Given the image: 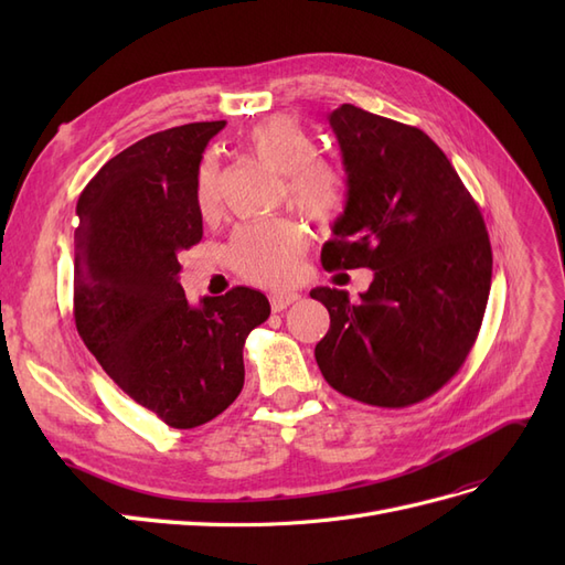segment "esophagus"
Returning <instances> with one entry per match:
<instances>
[{"mask_svg":"<svg viewBox=\"0 0 565 565\" xmlns=\"http://www.w3.org/2000/svg\"><path fill=\"white\" fill-rule=\"evenodd\" d=\"M295 301H299L297 292H273L270 295V309L273 311H285L287 306H292Z\"/></svg>","mask_w":565,"mask_h":565,"instance_id":"esophagus-1","label":"esophagus"}]
</instances>
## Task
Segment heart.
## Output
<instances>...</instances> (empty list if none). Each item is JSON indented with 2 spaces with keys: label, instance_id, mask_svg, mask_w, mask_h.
I'll list each match as a JSON object with an SVG mask.
<instances>
[{
  "label": "heart",
  "instance_id": "obj_1",
  "mask_svg": "<svg viewBox=\"0 0 565 565\" xmlns=\"http://www.w3.org/2000/svg\"><path fill=\"white\" fill-rule=\"evenodd\" d=\"M245 146L273 172L285 174V195L309 218L330 224L347 202V179L332 162L316 158L313 136L292 117H268L245 134ZM216 193V160L204 158L198 169L195 200L204 212ZM306 231L299 221L278 216L243 224L228 243V262L243 278L282 287L299 273Z\"/></svg>",
  "mask_w": 565,
  "mask_h": 565
}]
</instances>
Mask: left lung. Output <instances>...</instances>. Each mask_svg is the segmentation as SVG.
<instances>
[{"mask_svg":"<svg viewBox=\"0 0 565 565\" xmlns=\"http://www.w3.org/2000/svg\"><path fill=\"white\" fill-rule=\"evenodd\" d=\"M347 169V207L324 270L372 268L361 301L316 287L330 330L316 361L332 388L407 407L448 384L481 330L492 249L481 210L429 136L351 104L330 113Z\"/></svg>","mask_w":565,"mask_h":565,"instance_id":"1","label":"left lung"}]
</instances>
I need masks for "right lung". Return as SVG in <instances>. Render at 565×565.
<instances>
[{
  "label": "right lung",
  "mask_w": 565,
  "mask_h": 565,
  "mask_svg": "<svg viewBox=\"0 0 565 565\" xmlns=\"http://www.w3.org/2000/svg\"><path fill=\"white\" fill-rule=\"evenodd\" d=\"M224 127L150 134L100 167L77 200V332L108 377L174 429L207 424L237 398L245 339L270 316L256 289L191 306L179 282V254L202 241V152Z\"/></svg>",
  "instance_id": "1"
}]
</instances>
